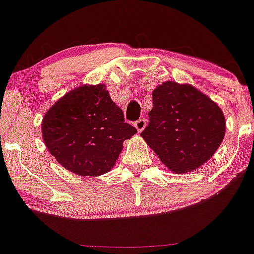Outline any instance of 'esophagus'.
<instances>
[{"instance_id": "esophagus-1", "label": "esophagus", "mask_w": 254, "mask_h": 254, "mask_svg": "<svg viewBox=\"0 0 254 254\" xmlns=\"http://www.w3.org/2000/svg\"><path fill=\"white\" fill-rule=\"evenodd\" d=\"M135 127H136V130L139 132H141L143 129L146 127V120L145 119H139L137 122H135Z\"/></svg>"}]
</instances>
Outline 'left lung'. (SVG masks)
I'll return each instance as SVG.
<instances>
[{
    "mask_svg": "<svg viewBox=\"0 0 254 254\" xmlns=\"http://www.w3.org/2000/svg\"><path fill=\"white\" fill-rule=\"evenodd\" d=\"M142 139L175 173L196 170L212 157L226 131L224 113L191 84L163 82L152 92Z\"/></svg>",
    "mask_w": 254,
    "mask_h": 254,
    "instance_id": "left-lung-1",
    "label": "left lung"
}]
</instances>
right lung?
I'll use <instances>...</instances> for the list:
<instances>
[{"mask_svg":"<svg viewBox=\"0 0 254 254\" xmlns=\"http://www.w3.org/2000/svg\"><path fill=\"white\" fill-rule=\"evenodd\" d=\"M43 140L63 167L97 177L112 170L123 142L137 130L125 123L106 84H83L61 97L42 123Z\"/></svg>","mask_w":254,"mask_h":254,"instance_id":"right-lung-1","label":"right lung"}]
</instances>
